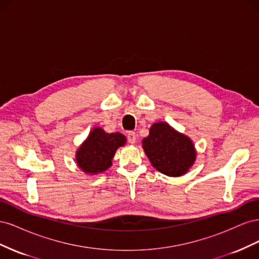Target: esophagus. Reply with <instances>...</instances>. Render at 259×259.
I'll return each mask as SVG.
<instances>
[{"label": "esophagus", "mask_w": 259, "mask_h": 259, "mask_svg": "<svg viewBox=\"0 0 259 259\" xmlns=\"http://www.w3.org/2000/svg\"><path fill=\"white\" fill-rule=\"evenodd\" d=\"M127 142L130 144H133V145L136 143V133L135 132H128L127 133Z\"/></svg>", "instance_id": "esophagus-1"}]
</instances>
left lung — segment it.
I'll use <instances>...</instances> for the list:
<instances>
[{"instance_id": "1", "label": "left lung", "mask_w": 259, "mask_h": 259, "mask_svg": "<svg viewBox=\"0 0 259 259\" xmlns=\"http://www.w3.org/2000/svg\"><path fill=\"white\" fill-rule=\"evenodd\" d=\"M143 145L152 166L167 176L184 175L195 160L190 138L179 134L167 123H154Z\"/></svg>"}]
</instances>
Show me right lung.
Returning a JSON list of instances; mask_svg holds the SVG:
<instances>
[{
	"mask_svg": "<svg viewBox=\"0 0 259 259\" xmlns=\"http://www.w3.org/2000/svg\"><path fill=\"white\" fill-rule=\"evenodd\" d=\"M126 142L120 133L108 134L103 128H94L76 152V163L88 174L103 173L111 166L116 149Z\"/></svg>",
	"mask_w": 259,
	"mask_h": 259,
	"instance_id": "right-lung-1",
	"label": "right lung"
}]
</instances>
